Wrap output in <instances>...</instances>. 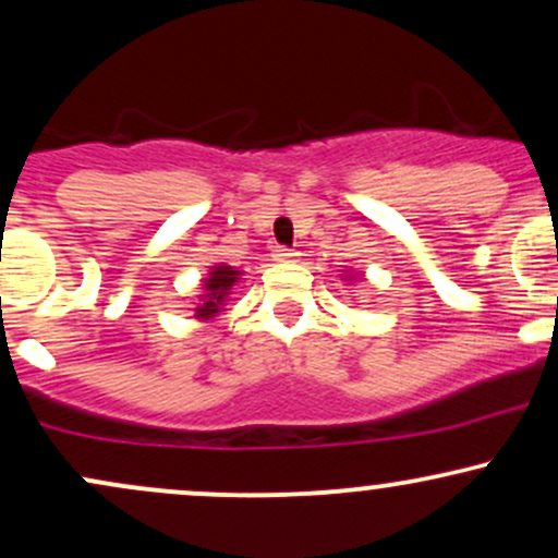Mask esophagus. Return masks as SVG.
I'll return each instance as SVG.
<instances>
[{
  "instance_id": "1",
  "label": "esophagus",
  "mask_w": 558,
  "mask_h": 558,
  "mask_svg": "<svg viewBox=\"0 0 558 558\" xmlns=\"http://www.w3.org/2000/svg\"><path fill=\"white\" fill-rule=\"evenodd\" d=\"M272 257H275V262H291L293 257H296V252H293V248H286V246H275Z\"/></svg>"
}]
</instances>
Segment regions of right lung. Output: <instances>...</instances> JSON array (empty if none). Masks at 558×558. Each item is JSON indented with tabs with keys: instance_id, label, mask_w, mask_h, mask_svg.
Returning <instances> with one entry per match:
<instances>
[{
	"instance_id": "obj_1",
	"label": "right lung",
	"mask_w": 558,
	"mask_h": 558,
	"mask_svg": "<svg viewBox=\"0 0 558 558\" xmlns=\"http://www.w3.org/2000/svg\"><path fill=\"white\" fill-rule=\"evenodd\" d=\"M235 280H239V270H233V267H228V265L215 267V270L209 272L207 283H204L207 293H204V304H198L196 317H202V319L215 317L217 312H220L222 301H226L230 286H233Z\"/></svg>"
}]
</instances>
